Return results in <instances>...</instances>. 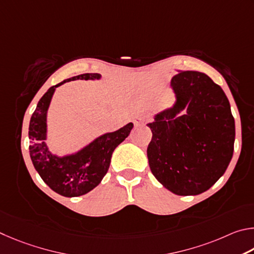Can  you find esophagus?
Returning a JSON list of instances; mask_svg holds the SVG:
<instances>
[{"mask_svg":"<svg viewBox=\"0 0 254 254\" xmlns=\"http://www.w3.org/2000/svg\"><path fill=\"white\" fill-rule=\"evenodd\" d=\"M145 122H146L145 118H136L135 119V125H136V126H138V125L144 124Z\"/></svg>","mask_w":254,"mask_h":254,"instance_id":"34e87169","label":"esophagus"}]
</instances>
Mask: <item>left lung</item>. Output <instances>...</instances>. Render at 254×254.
Returning <instances> with one entry per match:
<instances>
[{
    "label": "left lung",
    "mask_w": 254,
    "mask_h": 254,
    "mask_svg": "<svg viewBox=\"0 0 254 254\" xmlns=\"http://www.w3.org/2000/svg\"><path fill=\"white\" fill-rule=\"evenodd\" d=\"M171 86L176 104L147 125L153 132L149 167L172 193L197 195L214 185L229 166L234 118L224 91L205 73L181 71Z\"/></svg>",
    "instance_id": "1"
}]
</instances>
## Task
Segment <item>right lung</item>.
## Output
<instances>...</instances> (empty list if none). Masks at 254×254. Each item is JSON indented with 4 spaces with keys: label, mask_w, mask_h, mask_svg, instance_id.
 Returning a JSON list of instances; mask_svg holds the SVG:
<instances>
[{
    "label": "right lung",
    "mask_w": 254,
    "mask_h": 254,
    "mask_svg": "<svg viewBox=\"0 0 254 254\" xmlns=\"http://www.w3.org/2000/svg\"><path fill=\"white\" fill-rule=\"evenodd\" d=\"M99 73H83L52 86L39 100L29 127L30 156L44 183L65 197L87 194L100 183L108 172L113 152L130 134L134 124L129 123L117 131L108 132L93 140L75 155L57 157L46 144L47 110L56 88L77 79H99Z\"/></svg>",
    "instance_id": "add662e5"
}]
</instances>
